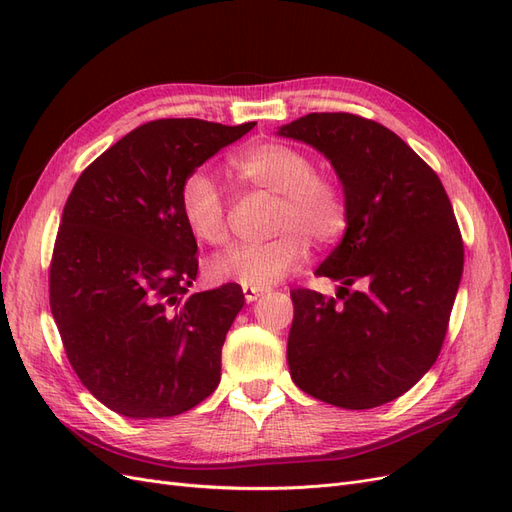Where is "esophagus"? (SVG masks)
Here are the masks:
<instances>
[{
	"mask_svg": "<svg viewBox=\"0 0 512 512\" xmlns=\"http://www.w3.org/2000/svg\"><path fill=\"white\" fill-rule=\"evenodd\" d=\"M243 294H245L247 303H254L262 297V294H267V290L265 288H243Z\"/></svg>",
	"mask_w": 512,
	"mask_h": 512,
	"instance_id": "esophagus-1",
	"label": "esophagus"
}]
</instances>
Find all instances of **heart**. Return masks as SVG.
I'll return each mask as SVG.
<instances>
[{
    "label": "heart",
    "mask_w": 512,
    "mask_h": 512,
    "mask_svg": "<svg viewBox=\"0 0 512 512\" xmlns=\"http://www.w3.org/2000/svg\"><path fill=\"white\" fill-rule=\"evenodd\" d=\"M228 164L237 179L280 194L273 218L277 237L237 243L215 254L207 262L211 280L269 288L301 265L307 241L324 245L344 232L348 220L344 188L335 177L314 173V162L305 151L284 143H258L235 153ZM181 215L198 241L209 245L226 241V200L220 185L203 170L183 183Z\"/></svg>",
    "instance_id": "obj_1"
}]
</instances>
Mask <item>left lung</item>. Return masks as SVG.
Here are the masks:
<instances>
[{
  "instance_id": "obj_1",
  "label": "left lung",
  "mask_w": 512,
  "mask_h": 512,
  "mask_svg": "<svg viewBox=\"0 0 512 512\" xmlns=\"http://www.w3.org/2000/svg\"><path fill=\"white\" fill-rule=\"evenodd\" d=\"M277 136L320 151L348 205L344 237L316 269L339 282L343 303L290 292V376L337 408L389 404L427 374L444 342L463 273L451 200L438 175L376 121L309 113Z\"/></svg>"
}]
</instances>
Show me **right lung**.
Wrapping results in <instances>:
<instances>
[{
  "label": "right lung",
  "mask_w": 512,
  "mask_h": 512,
  "mask_svg": "<svg viewBox=\"0 0 512 512\" xmlns=\"http://www.w3.org/2000/svg\"><path fill=\"white\" fill-rule=\"evenodd\" d=\"M254 126L149 121L74 183L51 262V312L76 376L117 414L175 416L218 389L245 299L237 284L185 294L198 247L181 188Z\"/></svg>",
  "instance_id": "add662e5"
}]
</instances>
